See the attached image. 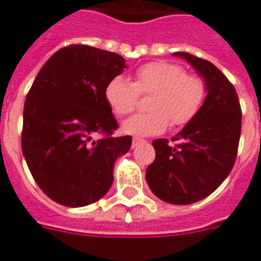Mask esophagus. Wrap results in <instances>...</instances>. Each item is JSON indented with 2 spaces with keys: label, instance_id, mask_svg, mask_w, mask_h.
Returning a JSON list of instances; mask_svg holds the SVG:
<instances>
[{
  "label": "esophagus",
  "instance_id": "obj_1",
  "mask_svg": "<svg viewBox=\"0 0 261 261\" xmlns=\"http://www.w3.org/2000/svg\"><path fill=\"white\" fill-rule=\"evenodd\" d=\"M145 140L140 139V138H134V140H132V147H136L138 145H140V143H143Z\"/></svg>",
  "mask_w": 261,
  "mask_h": 261
}]
</instances>
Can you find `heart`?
<instances>
[{
	"label": "heart",
	"instance_id": "obj_1",
	"mask_svg": "<svg viewBox=\"0 0 261 261\" xmlns=\"http://www.w3.org/2000/svg\"><path fill=\"white\" fill-rule=\"evenodd\" d=\"M153 92L147 112L135 114L122 123L125 134L146 136L162 134L170 122L184 126L198 115L206 97L205 81L188 74L184 67L171 62H151L138 68L135 83L123 75L111 79L105 87V101L118 116L136 108L140 94Z\"/></svg>",
	"mask_w": 261,
	"mask_h": 261
}]
</instances>
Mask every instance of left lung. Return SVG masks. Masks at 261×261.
I'll list each match as a JSON object with an SVG mask.
<instances>
[{"instance_id":"obj_1","label":"left lung","mask_w":261,"mask_h":261,"mask_svg":"<svg viewBox=\"0 0 261 261\" xmlns=\"http://www.w3.org/2000/svg\"><path fill=\"white\" fill-rule=\"evenodd\" d=\"M174 56L191 63L202 75L208 94L198 115L171 142L156 139L154 162L146 170L151 193L164 202L187 205L208 197L233 167L242 127V110L232 83L208 60L186 51Z\"/></svg>"}]
</instances>
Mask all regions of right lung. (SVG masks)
Wrapping results in <instances>:
<instances>
[{
  "label": "right lung",
  "instance_id": "right-lung-1",
  "mask_svg": "<svg viewBox=\"0 0 261 261\" xmlns=\"http://www.w3.org/2000/svg\"><path fill=\"white\" fill-rule=\"evenodd\" d=\"M125 67L114 51L66 46L43 64L28 92L22 153L39 188L57 204L86 206L112 186L114 164L132 138L112 136L118 122L105 87ZM97 133L103 138L95 140Z\"/></svg>",
  "mask_w": 261,
  "mask_h": 261
}]
</instances>
